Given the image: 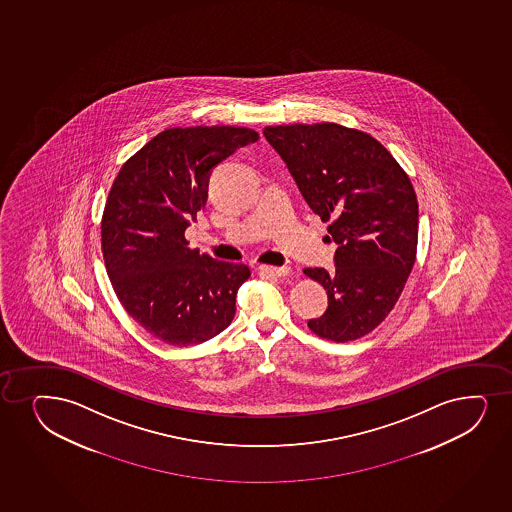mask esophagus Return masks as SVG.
<instances>
[{"label":"esophagus","instance_id":"34e87169","mask_svg":"<svg viewBox=\"0 0 512 512\" xmlns=\"http://www.w3.org/2000/svg\"><path fill=\"white\" fill-rule=\"evenodd\" d=\"M259 273L266 275V277H287L290 268L288 266H270V265H259Z\"/></svg>","mask_w":512,"mask_h":512}]
</instances>
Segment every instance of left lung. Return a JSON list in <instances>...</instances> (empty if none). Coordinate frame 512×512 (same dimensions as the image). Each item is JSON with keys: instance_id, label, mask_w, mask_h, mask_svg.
Listing matches in <instances>:
<instances>
[{"instance_id": "obj_1", "label": "left lung", "mask_w": 512, "mask_h": 512, "mask_svg": "<svg viewBox=\"0 0 512 512\" xmlns=\"http://www.w3.org/2000/svg\"><path fill=\"white\" fill-rule=\"evenodd\" d=\"M263 135L338 244L335 271L304 270L328 294V309L307 326L338 343L362 338L391 312L415 263L410 177L376 138L340 124L266 126Z\"/></svg>"}]
</instances>
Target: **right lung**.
Instances as JSON below:
<instances>
[{
	"mask_svg": "<svg viewBox=\"0 0 512 512\" xmlns=\"http://www.w3.org/2000/svg\"><path fill=\"white\" fill-rule=\"evenodd\" d=\"M258 133L235 126L171 128L126 160L112 183L100 235L107 275L126 312L172 347L224 331L251 271L189 249L184 232L205 208L208 179Z\"/></svg>",
	"mask_w": 512,
	"mask_h": 512,
	"instance_id": "right-lung-1",
	"label": "right lung"
}]
</instances>
